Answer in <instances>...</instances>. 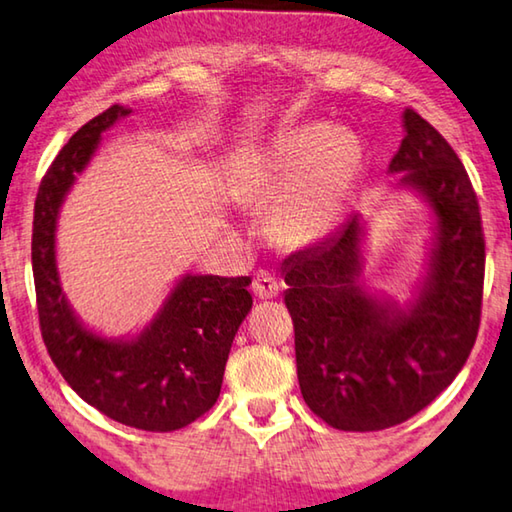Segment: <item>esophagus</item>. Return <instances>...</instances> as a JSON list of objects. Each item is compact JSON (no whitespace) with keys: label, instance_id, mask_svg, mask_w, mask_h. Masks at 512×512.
<instances>
[{"label":"esophagus","instance_id":"obj_1","mask_svg":"<svg viewBox=\"0 0 512 512\" xmlns=\"http://www.w3.org/2000/svg\"><path fill=\"white\" fill-rule=\"evenodd\" d=\"M251 290H254V295L258 299H274L276 295H279L281 283L272 272L261 270V272L254 274V283H251Z\"/></svg>","mask_w":512,"mask_h":512}]
</instances>
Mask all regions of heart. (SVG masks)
Returning a JSON list of instances; mask_svg holds the SVG:
<instances>
[{
    "instance_id": "obj_1",
    "label": "heart",
    "mask_w": 512,
    "mask_h": 512,
    "mask_svg": "<svg viewBox=\"0 0 512 512\" xmlns=\"http://www.w3.org/2000/svg\"><path fill=\"white\" fill-rule=\"evenodd\" d=\"M363 163V145L354 133L308 124L276 138L256 167L249 197L270 208L267 226L279 245H315L340 224Z\"/></svg>"
}]
</instances>
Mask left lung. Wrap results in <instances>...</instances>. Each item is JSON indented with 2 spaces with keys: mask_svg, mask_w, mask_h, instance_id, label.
<instances>
[{
  "mask_svg": "<svg viewBox=\"0 0 512 512\" xmlns=\"http://www.w3.org/2000/svg\"><path fill=\"white\" fill-rule=\"evenodd\" d=\"M404 129L390 172H401V186L420 192L438 220L415 304L399 311L360 286L358 215L286 265L301 395L338 431H381L420 413L463 370L481 324L485 240L472 181L413 108L404 111Z\"/></svg>",
  "mask_w": 512,
  "mask_h": 512,
  "instance_id": "1",
  "label": "left lung"
}]
</instances>
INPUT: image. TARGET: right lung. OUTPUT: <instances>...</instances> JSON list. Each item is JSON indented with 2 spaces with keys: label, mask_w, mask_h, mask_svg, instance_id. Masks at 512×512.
Masks as SVG:
<instances>
[{
  "label": "right lung",
  "mask_w": 512,
  "mask_h": 512,
  "mask_svg": "<svg viewBox=\"0 0 512 512\" xmlns=\"http://www.w3.org/2000/svg\"><path fill=\"white\" fill-rule=\"evenodd\" d=\"M129 113L131 108L113 104L92 117L45 172L33 206V283L40 333L70 388L115 422L170 433L213 408L231 342L254 301L247 290L249 276L188 274L133 340L99 338L74 317L56 270L58 208L77 172L95 154L102 131Z\"/></svg>",
  "instance_id": "add662e5"
}]
</instances>
